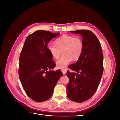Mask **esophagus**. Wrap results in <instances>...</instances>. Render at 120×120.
<instances>
[{
    "mask_svg": "<svg viewBox=\"0 0 120 120\" xmlns=\"http://www.w3.org/2000/svg\"><path fill=\"white\" fill-rule=\"evenodd\" d=\"M61 71L63 73L64 75H65V74H66V73L67 72V70L66 69H62Z\"/></svg>",
    "mask_w": 120,
    "mask_h": 120,
    "instance_id": "34e87169",
    "label": "esophagus"
}]
</instances>
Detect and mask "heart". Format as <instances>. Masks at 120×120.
Segmentation results:
<instances>
[{"label": "heart", "mask_w": 120, "mask_h": 120, "mask_svg": "<svg viewBox=\"0 0 120 120\" xmlns=\"http://www.w3.org/2000/svg\"><path fill=\"white\" fill-rule=\"evenodd\" d=\"M49 52L55 59H58L56 65L59 68H63L72 61L78 60L82 53L84 45L79 37L68 34H64L55 40V45L49 43L47 46Z\"/></svg>", "instance_id": "b5f03b06"}]
</instances>
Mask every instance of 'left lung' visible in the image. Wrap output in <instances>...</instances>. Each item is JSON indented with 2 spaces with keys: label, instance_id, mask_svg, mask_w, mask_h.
<instances>
[{
  "label": "left lung",
  "instance_id": "8db88e82",
  "mask_svg": "<svg viewBox=\"0 0 120 120\" xmlns=\"http://www.w3.org/2000/svg\"><path fill=\"white\" fill-rule=\"evenodd\" d=\"M83 38L82 53L75 63L68 67L77 73L68 71L69 83L67 86L68 98L82 103L90 98L100 84L103 70V56L101 44L96 36L88 30L71 31Z\"/></svg>",
  "mask_w": 120,
  "mask_h": 120
}]
</instances>
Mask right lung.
I'll use <instances>...</instances> for the list:
<instances>
[{"instance_id":"add662e5","label":"right lung","mask_w":120,"mask_h":120,"mask_svg":"<svg viewBox=\"0 0 120 120\" xmlns=\"http://www.w3.org/2000/svg\"><path fill=\"white\" fill-rule=\"evenodd\" d=\"M60 34L39 30L25 40L19 57L18 75L27 95L37 102L48 100L63 75L61 71L48 70L56 65L47 48L49 42Z\"/></svg>"}]
</instances>
